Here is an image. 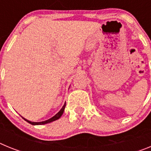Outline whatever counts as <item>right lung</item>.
I'll list each match as a JSON object with an SVG mask.
<instances>
[{"mask_svg": "<svg viewBox=\"0 0 151 151\" xmlns=\"http://www.w3.org/2000/svg\"><path fill=\"white\" fill-rule=\"evenodd\" d=\"M65 106H66V103H65V104H64V105H63V107H62V109H61V110H60V111L58 112V113H57L55 116H53V117H52V118L49 119H47V120L44 121V122H30V121L27 120V119H26L23 118V117H22V118H23L24 119H25V120L26 121V122H29V123L32 124V125H44V124L50 123V122H54V121L57 120V119H58L60 118V116H61L63 115V113L64 109H65Z\"/></svg>", "mask_w": 151, "mask_h": 151, "instance_id": "1", "label": "right lung"}]
</instances>
